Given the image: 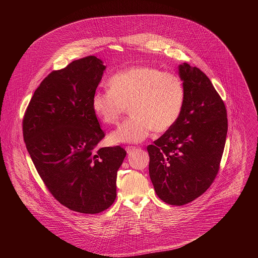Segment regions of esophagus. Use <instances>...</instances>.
<instances>
[{
    "label": "esophagus",
    "mask_w": 258,
    "mask_h": 258,
    "mask_svg": "<svg viewBox=\"0 0 258 258\" xmlns=\"http://www.w3.org/2000/svg\"><path fill=\"white\" fill-rule=\"evenodd\" d=\"M136 149H137V148H136V147H134V146H126V147H125V151H126L127 153H132V152H134Z\"/></svg>",
    "instance_id": "obj_1"
}]
</instances>
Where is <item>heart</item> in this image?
Segmentation results:
<instances>
[{
	"mask_svg": "<svg viewBox=\"0 0 258 258\" xmlns=\"http://www.w3.org/2000/svg\"><path fill=\"white\" fill-rule=\"evenodd\" d=\"M109 91L95 92L92 110L106 124H114L125 106L131 114L109 136L114 144L144 141L150 133L165 132L178 119L185 102L181 80L150 66L122 69L107 81Z\"/></svg>",
	"mask_w": 258,
	"mask_h": 258,
	"instance_id": "b5f03b06",
	"label": "heart"
}]
</instances>
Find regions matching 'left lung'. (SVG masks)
<instances>
[{"instance_id":"1","label":"left lung","mask_w":258,"mask_h":258,"mask_svg":"<svg viewBox=\"0 0 258 258\" xmlns=\"http://www.w3.org/2000/svg\"><path fill=\"white\" fill-rule=\"evenodd\" d=\"M185 102L177 121L147 147L157 196L180 206L201 196L214 180L228 132L226 106L199 68L178 65Z\"/></svg>"}]
</instances>
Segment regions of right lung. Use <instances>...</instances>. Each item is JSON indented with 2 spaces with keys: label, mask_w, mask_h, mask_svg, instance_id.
I'll return each mask as SVG.
<instances>
[{
  "label": "right lung",
  "mask_w": 258,
  "mask_h": 258,
  "mask_svg": "<svg viewBox=\"0 0 258 258\" xmlns=\"http://www.w3.org/2000/svg\"><path fill=\"white\" fill-rule=\"evenodd\" d=\"M105 69L89 56L51 72L35 90L22 125L28 154L51 194L87 214L113 204L126 155L120 146L98 148L105 134L91 103Z\"/></svg>",
  "instance_id": "1"
}]
</instances>
